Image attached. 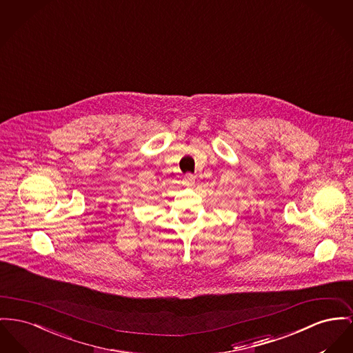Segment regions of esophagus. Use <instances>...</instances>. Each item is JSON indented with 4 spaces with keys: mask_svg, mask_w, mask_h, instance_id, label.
<instances>
[{
    "mask_svg": "<svg viewBox=\"0 0 353 353\" xmlns=\"http://www.w3.org/2000/svg\"><path fill=\"white\" fill-rule=\"evenodd\" d=\"M182 183L185 185V186H192L194 183H195V176L192 175V174H186L185 176H183V179H182Z\"/></svg>",
    "mask_w": 353,
    "mask_h": 353,
    "instance_id": "obj_1",
    "label": "esophagus"
}]
</instances>
